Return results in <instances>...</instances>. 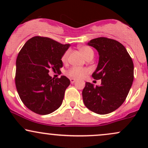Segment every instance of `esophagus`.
Here are the masks:
<instances>
[{"mask_svg": "<svg viewBox=\"0 0 148 148\" xmlns=\"http://www.w3.org/2000/svg\"><path fill=\"white\" fill-rule=\"evenodd\" d=\"M70 81H71V83H72V84H74V83L76 82V79H70Z\"/></svg>", "mask_w": 148, "mask_h": 148, "instance_id": "obj_1", "label": "esophagus"}]
</instances>
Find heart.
I'll list each match as a JSON object with an SVG mask.
<instances>
[{
    "label": "heart",
    "mask_w": 148,
    "mask_h": 148,
    "mask_svg": "<svg viewBox=\"0 0 148 148\" xmlns=\"http://www.w3.org/2000/svg\"><path fill=\"white\" fill-rule=\"evenodd\" d=\"M80 51L83 54V56L85 57V58L87 59L88 58L92 56H94V52H93L92 49L88 47H81L80 48ZM69 54V51H67L63 54L62 57V61L63 62H67L68 56ZM89 73V69L87 68H79V67H72L68 69L67 72V74L70 77L74 78V79H79L83 78L86 74Z\"/></svg>",
    "instance_id": "obj_1"
}]
</instances>
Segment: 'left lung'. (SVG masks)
Masks as SVG:
<instances>
[{
  "mask_svg": "<svg viewBox=\"0 0 148 148\" xmlns=\"http://www.w3.org/2000/svg\"><path fill=\"white\" fill-rule=\"evenodd\" d=\"M99 53V62L92 76L101 79L99 86L89 82L82 92L88 109L100 115L110 113L123 104L134 81V63L125 47L115 40L98 37L88 43Z\"/></svg>",
  "mask_w": 148,
  "mask_h": 148,
  "instance_id": "left-lung-1",
  "label": "left lung"
}]
</instances>
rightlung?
<instances>
[{
	"label": "right lung",
	"instance_id": "add662e5",
	"mask_svg": "<svg viewBox=\"0 0 148 148\" xmlns=\"http://www.w3.org/2000/svg\"><path fill=\"white\" fill-rule=\"evenodd\" d=\"M70 45L49 37L35 36L22 47L16 62L15 84L22 102L30 111L47 115L61 106L70 81L65 76L54 79L49 69L60 72L61 60Z\"/></svg>",
	"mask_w": 148,
	"mask_h": 148
}]
</instances>
